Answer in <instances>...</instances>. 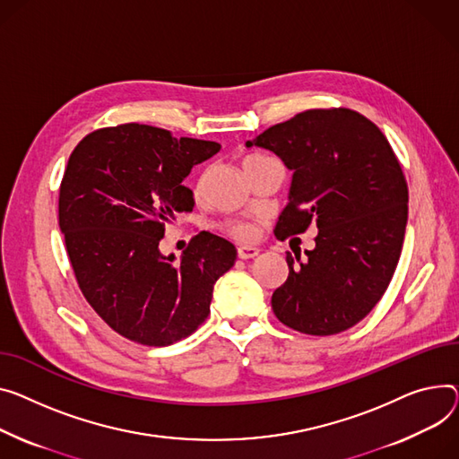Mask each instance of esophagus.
Returning a JSON list of instances; mask_svg holds the SVG:
<instances>
[{"instance_id": "obj_1", "label": "esophagus", "mask_w": 459, "mask_h": 459, "mask_svg": "<svg viewBox=\"0 0 459 459\" xmlns=\"http://www.w3.org/2000/svg\"><path fill=\"white\" fill-rule=\"evenodd\" d=\"M258 253H260V249H258V247H251V246H243V247H238V258H241V260H249V258H255Z\"/></svg>"}]
</instances>
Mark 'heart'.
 I'll return each mask as SVG.
<instances>
[{"label":"heart","mask_w":459,"mask_h":459,"mask_svg":"<svg viewBox=\"0 0 459 459\" xmlns=\"http://www.w3.org/2000/svg\"><path fill=\"white\" fill-rule=\"evenodd\" d=\"M273 159L265 157V155H258V152H251V155H246L241 159V168L243 171L247 173V177H251L253 173H256L262 166H265L267 162H271ZM208 178H210V169H203L195 180L194 186V194L195 197H203L208 186ZM221 232L238 239V241H251L256 236V225L249 220H227L220 225Z\"/></svg>","instance_id":"heart-1"}]
</instances>
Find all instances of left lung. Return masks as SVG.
Returning <instances> with one entry per match:
<instances>
[{
  "label": "left lung",
  "instance_id": "left-lung-1",
  "mask_svg": "<svg viewBox=\"0 0 459 459\" xmlns=\"http://www.w3.org/2000/svg\"><path fill=\"white\" fill-rule=\"evenodd\" d=\"M255 145L293 171L274 236L319 229L307 258L286 256L290 274L271 297L273 312L300 333H340L377 307L399 264L408 221L401 162L371 119L343 107L299 112Z\"/></svg>",
  "mask_w": 459,
  "mask_h": 459
}]
</instances>
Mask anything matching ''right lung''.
Here are the masks:
<instances>
[{
  "label": "right lung",
  "instance_id": "add662e5",
  "mask_svg": "<svg viewBox=\"0 0 459 459\" xmlns=\"http://www.w3.org/2000/svg\"><path fill=\"white\" fill-rule=\"evenodd\" d=\"M220 143L175 138L124 124L86 134L58 190V227L77 286L119 335L166 347L188 338L210 314L213 284L236 260L230 241L199 232L178 262L159 243L178 212L194 206L182 180Z\"/></svg>",
  "mask_w": 459,
  "mask_h": 459
}]
</instances>
